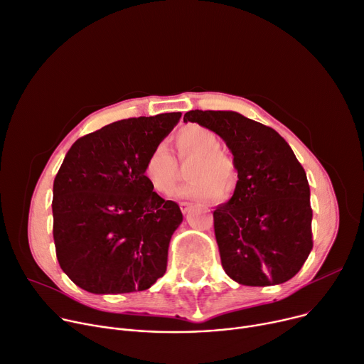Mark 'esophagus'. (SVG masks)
Segmentation results:
<instances>
[{"label": "esophagus", "mask_w": 364, "mask_h": 364, "mask_svg": "<svg viewBox=\"0 0 364 364\" xmlns=\"http://www.w3.org/2000/svg\"><path fill=\"white\" fill-rule=\"evenodd\" d=\"M190 206H191V203H188V202H180V208H181L183 213H187L188 209H190Z\"/></svg>", "instance_id": "1"}]
</instances>
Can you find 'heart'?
<instances>
[{
  "label": "heart",
  "instance_id": "b5f03b06",
  "mask_svg": "<svg viewBox=\"0 0 364 364\" xmlns=\"http://www.w3.org/2000/svg\"><path fill=\"white\" fill-rule=\"evenodd\" d=\"M174 141L180 158H195L187 173L191 180L177 190L178 198L213 200L230 195L237 183V168L234 159L220 149V137L208 127L188 124L177 132ZM143 177L161 195L174 191L178 168L165 144H156L148 154L143 164Z\"/></svg>",
  "mask_w": 364,
  "mask_h": 364
}]
</instances>
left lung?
Returning a JSON list of instances; mask_svg holds the SVG:
<instances>
[{"label":"left lung","instance_id":"8db88e82","mask_svg":"<svg viewBox=\"0 0 364 364\" xmlns=\"http://www.w3.org/2000/svg\"><path fill=\"white\" fill-rule=\"evenodd\" d=\"M220 136L237 168L232 198L213 210L225 274L241 285L266 287L291 279L309 257L310 187L293 149L274 129L234 111H188Z\"/></svg>","mask_w":364,"mask_h":364}]
</instances>
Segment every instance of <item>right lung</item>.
I'll return each mask as SVG.
<instances>
[{
    "label": "right lung",
    "instance_id": "add662e5",
    "mask_svg": "<svg viewBox=\"0 0 364 364\" xmlns=\"http://www.w3.org/2000/svg\"><path fill=\"white\" fill-rule=\"evenodd\" d=\"M181 112L111 123L73 143L54 180V243L64 274L93 294L151 288L166 271L180 206L143 177Z\"/></svg>",
    "mask_w": 364,
    "mask_h": 364
}]
</instances>
